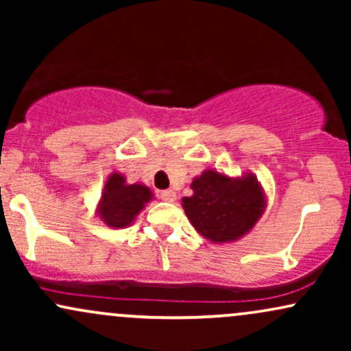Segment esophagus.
I'll return each instance as SVG.
<instances>
[{
	"mask_svg": "<svg viewBox=\"0 0 351 351\" xmlns=\"http://www.w3.org/2000/svg\"><path fill=\"white\" fill-rule=\"evenodd\" d=\"M160 199L173 203V201L176 199V193L173 191V189H165V191H160Z\"/></svg>",
	"mask_w": 351,
	"mask_h": 351,
	"instance_id": "obj_1",
	"label": "esophagus"
}]
</instances>
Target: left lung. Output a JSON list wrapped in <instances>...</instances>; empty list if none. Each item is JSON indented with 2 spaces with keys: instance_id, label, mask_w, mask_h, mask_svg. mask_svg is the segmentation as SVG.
<instances>
[{
  "instance_id": "8db88e82",
  "label": "left lung",
  "mask_w": 351,
  "mask_h": 351,
  "mask_svg": "<svg viewBox=\"0 0 351 351\" xmlns=\"http://www.w3.org/2000/svg\"><path fill=\"white\" fill-rule=\"evenodd\" d=\"M183 209L189 223L215 244L234 243L256 226L267 206L263 184L252 173L229 176L208 168L191 181Z\"/></svg>"
}]
</instances>
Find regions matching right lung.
<instances>
[{"label":"right lung","instance_id":"obj_1","mask_svg":"<svg viewBox=\"0 0 351 351\" xmlns=\"http://www.w3.org/2000/svg\"><path fill=\"white\" fill-rule=\"evenodd\" d=\"M152 199L153 193L147 184H130L122 173L114 171L104 184L95 213L106 226L123 229L134 224L136 216Z\"/></svg>","mask_w":351,"mask_h":351}]
</instances>
